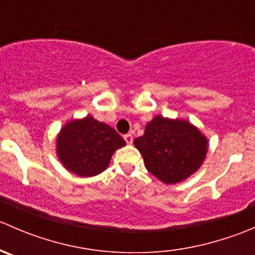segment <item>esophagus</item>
I'll return each mask as SVG.
<instances>
[{"instance_id":"1","label":"esophagus","mask_w":255,"mask_h":255,"mask_svg":"<svg viewBox=\"0 0 255 255\" xmlns=\"http://www.w3.org/2000/svg\"><path fill=\"white\" fill-rule=\"evenodd\" d=\"M125 140H126V143L127 144H132V142H133V135L130 134V133H128V134H125Z\"/></svg>"}]
</instances>
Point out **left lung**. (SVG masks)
I'll return each mask as SVG.
<instances>
[{
	"instance_id": "1",
	"label": "left lung",
	"mask_w": 255,
	"mask_h": 255,
	"mask_svg": "<svg viewBox=\"0 0 255 255\" xmlns=\"http://www.w3.org/2000/svg\"><path fill=\"white\" fill-rule=\"evenodd\" d=\"M145 168L165 184H175L200 168L207 153V139L186 121L156 116L142 137L133 140Z\"/></svg>"
}]
</instances>
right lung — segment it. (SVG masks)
Returning a JSON list of instances; mask_svg holds the SVG:
<instances>
[{
	"label": "right lung",
	"mask_w": 255,
	"mask_h": 255,
	"mask_svg": "<svg viewBox=\"0 0 255 255\" xmlns=\"http://www.w3.org/2000/svg\"><path fill=\"white\" fill-rule=\"evenodd\" d=\"M56 144L59 159L68 170L79 176H95L109 166L112 154L126 142L109 125L87 116L65 125Z\"/></svg>",
	"instance_id": "add662e5"
}]
</instances>
